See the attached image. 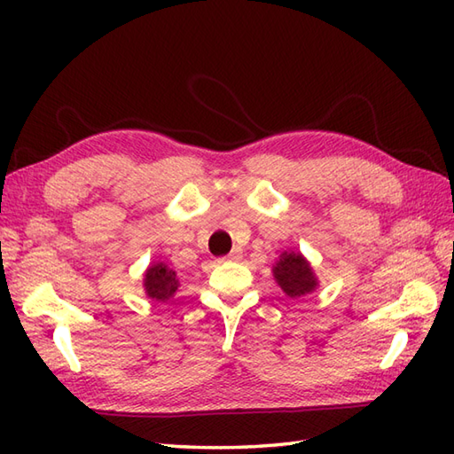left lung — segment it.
I'll return each instance as SVG.
<instances>
[{
	"instance_id": "8db88e82",
	"label": "left lung",
	"mask_w": 454,
	"mask_h": 454,
	"mask_svg": "<svg viewBox=\"0 0 454 454\" xmlns=\"http://www.w3.org/2000/svg\"><path fill=\"white\" fill-rule=\"evenodd\" d=\"M179 286V278L173 269H169L166 263H152L148 267L146 275H144V288L150 298L156 301H169L176 294Z\"/></svg>"
}]
</instances>
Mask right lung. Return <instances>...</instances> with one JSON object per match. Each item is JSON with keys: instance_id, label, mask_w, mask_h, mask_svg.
<instances>
[{"instance_id": "right-lung-1", "label": "right lung", "mask_w": 454, "mask_h": 454, "mask_svg": "<svg viewBox=\"0 0 454 454\" xmlns=\"http://www.w3.org/2000/svg\"><path fill=\"white\" fill-rule=\"evenodd\" d=\"M273 277L277 285L293 298L312 293L317 286L312 267L301 252H283L273 267Z\"/></svg>"}]
</instances>
